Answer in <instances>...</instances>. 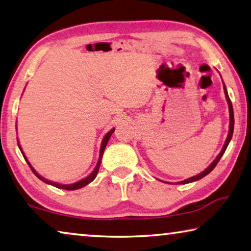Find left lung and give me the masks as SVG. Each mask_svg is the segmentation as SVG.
Returning a JSON list of instances; mask_svg holds the SVG:
<instances>
[{
	"instance_id": "left-lung-1",
	"label": "left lung",
	"mask_w": 251,
	"mask_h": 251,
	"mask_svg": "<svg viewBox=\"0 0 251 251\" xmlns=\"http://www.w3.org/2000/svg\"><path fill=\"white\" fill-rule=\"evenodd\" d=\"M224 89H225V95H226V101H228V105H229V113H230V128H229V134H228V137H226V143H225V145H224V147H222V150H221L220 154H219L218 156H217L216 160H214V161L211 163V164H210V165L208 166V169H205V170L203 171V172L200 173V174H198V176H192V177H190V178H186V180L182 181V182H178V183H180V184H186V183L198 181V180H200V178L204 177L205 176H208V174H209L210 172H211V171H212L214 168H216V165L218 164V162L220 161L221 156H222V155H224V153L226 152V147H228L229 142L231 141V137H232V134H233V126H234L233 108H232L231 100H230V98H229V96H228V93H226V86H224Z\"/></svg>"
}]
</instances>
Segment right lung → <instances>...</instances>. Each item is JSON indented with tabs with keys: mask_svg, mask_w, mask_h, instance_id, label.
I'll return each instance as SVG.
<instances>
[{
	"mask_svg": "<svg viewBox=\"0 0 251 251\" xmlns=\"http://www.w3.org/2000/svg\"><path fill=\"white\" fill-rule=\"evenodd\" d=\"M114 130H115V128L111 129L110 132L107 133V134L105 135V136H104V138H102L101 146H100V153H99V160H98V163H97L96 168H95V170L93 171V172H91V174H89L88 176L85 177V178H82V180H80V181H79V182H75V183H74V184H59V183H54V182L48 181V180H46V178H43L42 176H40L39 174L37 173V171H35V170L32 168V166H31V164H30V163H29V161L26 160L25 155V153L22 152V150H21V146L19 145V143H18V145H19V149H20V151H21L22 155H23V156H25V158L26 163H27V164H29V166H30V168H31V170H32V172L35 174V176H37L40 178V180L43 181V182H46V183H48V184H50V185H53V186H55V188H58V189H63V190H70V191H73V190L80 189V188H82V186H85V185H87V184H89L90 182H93V181L95 180V177H96L97 173H98V171H99V166H100L101 157H102V154H104L105 147H106V145H107V143H108V141H109V137L111 136V134L114 133Z\"/></svg>",
	"mask_w": 251,
	"mask_h": 251,
	"instance_id": "1",
	"label": "right lung"
}]
</instances>
